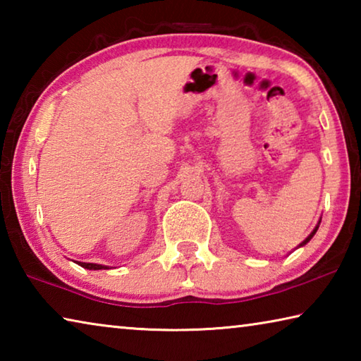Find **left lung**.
<instances>
[{"mask_svg": "<svg viewBox=\"0 0 361 361\" xmlns=\"http://www.w3.org/2000/svg\"><path fill=\"white\" fill-rule=\"evenodd\" d=\"M317 229H319V224H317V226H315V229H314L312 232H310V234H309L307 237H305V240H304V242H301V243H299V247H302V245H305V243H307V242H309L310 239H312V237L315 235V232H317Z\"/></svg>", "mask_w": 361, "mask_h": 361, "instance_id": "8db88e82", "label": "left lung"}]
</instances>
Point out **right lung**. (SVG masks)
I'll return each instance as SVG.
<instances>
[{
    "instance_id": "1",
    "label": "right lung",
    "mask_w": 361,
    "mask_h": 361,
    "mask_svg": "<svg viewBox=\"0 0 361 361\" xmlns=\"http://www.w3.org/2000/svg\"><path fill=\"white\" fill-rule=\"evenodd\" d=\"M79 266L84 269H90V271H99V269H109L108 266H102V264H94V262H78Z\"/></svg>"
}]
</instances>
